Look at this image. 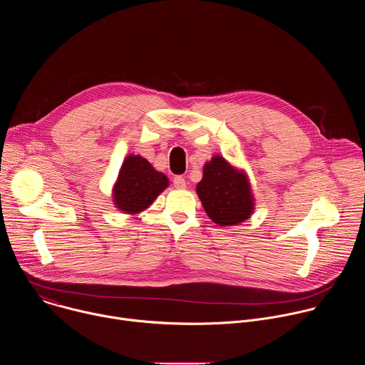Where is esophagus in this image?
<instances>
[{"instance_id":"34e87169","label":"esophagus","mask_w":365,"mask_h":365,"mask_svg":"<svg viewBox=\"0 0 365 365\" xmlns=\"http://www.w3.org/2000/svg\"><path fill=\"white\" fill-rule=\"evenodd\" d=\"M173 186L178 187V189H185V187H186V180H185V178L176 176V178L173 179Z\"/></svg>"}]
</instances>
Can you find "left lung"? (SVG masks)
Segmentation results:
<instances>
[{"mask_svg":"<svg viewBox=\"0 0 365 365\" xmlns=\"http://www.w3.org/2000/svg\"><path fill=\"white\" fill-rule=\"evenodd\" d=\"M196 192L207 217L221 227L237 225L252 212V196L245 175L237 172L221 155L205 165Z\"/></svg>","mask_w":365,"mask_h":365,"instance_id":"left-lung-1","label":"left lung"}]
</instances>
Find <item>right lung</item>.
<instances>
[{
  "label": "right lung",
  "instance_id": "right-lung-1",
  "mask_svg": "<svg viewBox=\"0 0 365 365\" xmlns=\"http://www.w3.org/2000/svg\"><path fill=\"white\" fill-rule=\"evenodd\" d=\"M169 185V179L154 170L141 155H128L124 160L114 187V200L118 210L137 214L145 210Z\"/></svg>",
  "mask_w": 365,
  "mask_h": 365
}]
</instances>
